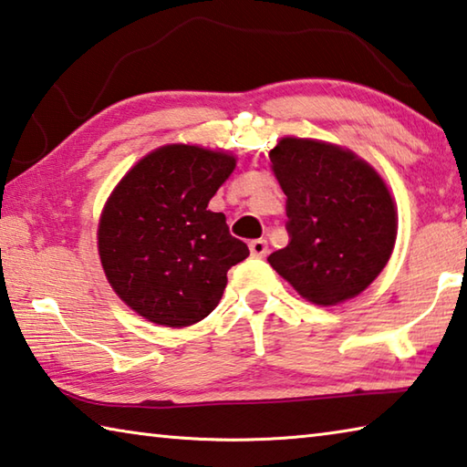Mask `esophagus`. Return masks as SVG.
I'll list each match as a JSON object with an SVG mask.
<instances>
[{
    "label": "esophagus",
    "mask_w": 467,
    "mask_h": 467,
    "mask_svg": "<svg viewBox=\"0 0 467 467\" xmlns=\"http://www.w3.org/2000/svg\"><path fill=\"white\" fill-rule=\"evenodd\" d=\"M250 254L254 258H266L268 256V244L266 240H252L250 242Z\"/></svg>",
    "instance_id": "1"
}]
</instances>
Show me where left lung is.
I'll use <instances>...</instances> for the list:
<instances>
[{
	"mask_svg": "<svg viewBox=\"0 0 467 467\" xmlns=\"http://www.w3.org/2000/svg\"><path fill=\"white\" fill-rule=\"evenodd\" d=\"M268 158L287 194L289 234L268 263L316 306L358 296L394 250L398 221L386 182L353 151L314 139L285 137Z\"/></svg>",
	"mask_w": 467,
	"mask_h": 467,
	"instance_id": "left-lung-1",
	"label": "left lung"
}]
</instances>
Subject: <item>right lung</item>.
I'll return each mask as SVG.
<instances>
[{"mask_svg": "<svg viewBox=\"0 0 467 467\" xmlns=\"http://www.w3.org/2000/svg\"><path fill=\"white\" fill-rule=\"evenodd\" d=\"M235 158L196 145H166L114 188L98 225L106 279L153 324L182 328L217 307L227 271L250 250L207 209Z\"/></svg>", "mask_w": 467, "mask_h": 467, "instance_id": "add662e5", "label": "right lung"}]
</instances>
